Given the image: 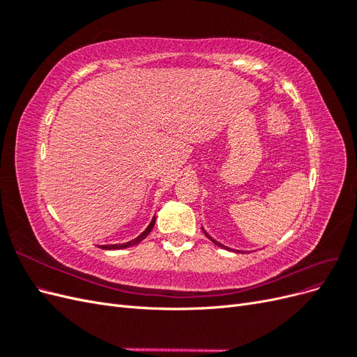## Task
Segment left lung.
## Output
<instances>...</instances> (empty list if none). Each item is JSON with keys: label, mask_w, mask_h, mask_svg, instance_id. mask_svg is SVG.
Wrapping results in <instances>:
<instances>
[{"label": "left lung", "mask_w": 357, "mask_h": 357, "mask_svg": "<svg viewBox=\"0 0 357 357\" xmlns=\"http://www.w3.org/2000/svg\"><path fill=\"white\" fill-rule=\"evenodd\" d=\"M202 231H204V229H202ZM204 234H205V235H207V238H210V240H211V241H213V243H214L215 245H219V247H222V248H226V250H232V248H229V247H226V245H223V244H220V243H218V241H215L214 238H211V236H210V235H208L207 232H205V231H204ZM234 252H236V253H244V252H241V250H234Z\"/></svg>", "instance_id": "8db88e82"}]
</instances>
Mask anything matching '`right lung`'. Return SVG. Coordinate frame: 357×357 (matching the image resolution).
<instances>
[{
  "instance_id": "obj_1",
  "label": "right lung",
  "mask_w": 357,
  "mask_h": 357,
  "mask_svg": "<svg viewBox=\"0 0 357 357\" xmlns=\"http://www.w3.org/2000/svg\"><path fill=\"white\" fill-rule=\"evenodd\" d=\"M155 220H156V218L153 215V219H152V222H150V225L147 226L146 228V231L143 232V234H139L137 238H134V240H131V241H128V243H122V244H105V245H98L100 248H104V250H119V248H128V247H132V245H135V244H138V243H142L146 236L152 232V229H153V226H155Z\"/></svg>"
}]
</instances>
